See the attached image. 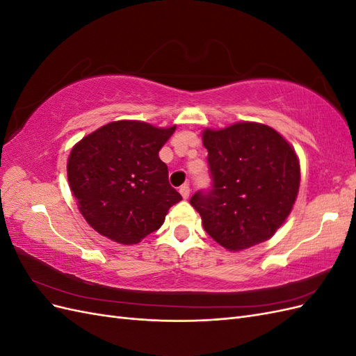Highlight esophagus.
Returning <instances> with one entry per match:
<instances>
[{
	"label": "esophagus",
	"mask_w": 356,
	"mask_h": 356,
	"mask_svg": "<svg viewBox=\"0 0 356 356\" xmlns=\"http://www.w3.org/2000/svg\"><path fill=\"white\" fill-rule=\"evenodd\" d=\"M179 193H181V196H182V197H184V199H188V196H190V187H188V184L181 186V187H179Z\"/></svg>",
	"instance_id": "1"
}]
</instances>
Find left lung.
<instances>
[{
  "label": "left lung",
  "instance_id": "8db88e82",
  "mask_svg": "<svg viewBox=\"0 0 356 356\" xmlns=\"http://www.w3.org/2000/svg\"><path fill=\"white\" fill-rule=\"evenodd\" d=\"M212 187L190 199L203 229L229 251L270 239L293 211L300 187L294 148L270 126L234 123L204 129Z\"/></svg>",
  "mask_w": 356,
  "mask_h": 356
}]
</instances>
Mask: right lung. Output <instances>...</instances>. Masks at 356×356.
I'll return each mask as SVG.
<instances>
[{
    "instance_id": "right-lung-1",
    "label": "right lung",
    "mask_w": 356,
    "mask_h": 356,
    "mask_svg": "<svg viewBox=\"0 0 356 356\" xmlns=\"http://www.w3.org/2000/svg\"><path fill=\"white\" fill-rule=\"evenodd\" d=\"M175 129L118 120L72 147L70 188L92 229L123 245H135L160 229L169 208L182 200L159 157Z\"/></svg>"
}]
</instances>
